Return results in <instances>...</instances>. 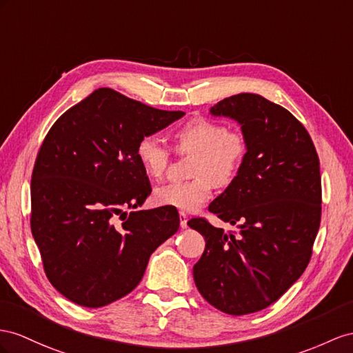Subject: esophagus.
<instances>
[{
	"mask_svg": "<svg viewBox=\"0 0 353 353\" xmlns=\"http://www.w3.org/2000/svg\"><path fill=\"white\" fill-rule=\"evenodd\" d=\"M179 218H180V227L188 228V214L185 212H180Z\"/></svg>",
	"mask_w": 353,
	"mask_h": 353,
	"instance_id": "34e87169",
	"label": "esophagus"
}]
</instances>
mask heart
<instances>
[{"mask_svg": "<svg viewBox=\"0 0 353 353\" xmlns=\"http://www.w3.org/2000/svg\"><path fill=\"white\" fill-rule=\"evenodd\" d=\"M174 152L179 157H192L188 164L186 182H176L155 189V203L194 212L209 200L212 186L227 188L237 179L248 157V143L237 131L196 117L174 132ZM144 174L161 179L167 173L171 152L155 135H144L135 146Z\"/></svg>", "mask_w": 353, "mask_h": 353, "instance_id": "b5f03b06", "label": "heart"}]
</instances>
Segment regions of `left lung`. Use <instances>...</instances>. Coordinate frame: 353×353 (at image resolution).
I'll return each mask as SVG.
<instances>
[{"instance_id":"1","label":"left lung","mask_w":353,"mask_h":353,"mask_svg":"<svg viewBox=\"0 0 353 353\" xmlns=\"http://www.w3.org/2000/svg\"><path fill=\"white\" fill-rule=\"evenodd\" d=\"M210 112L241 125L248 157L237 179L209 205L240 231L223 232L205 218L188 221L205 240L194 280L218 310L255 313L276 303L312 258L322 212L319 157L304 125L264 97L232 95Z\"/></svg>"}]
</instances>
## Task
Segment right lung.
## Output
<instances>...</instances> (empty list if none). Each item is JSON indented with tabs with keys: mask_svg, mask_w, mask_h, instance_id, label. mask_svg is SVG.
Listing matches in <instances>:
<instances>
[{
	"mask_svg": "<svg viewBox=\"0 0 353 353\" xmlns=\"http://www.w3.org/2000/svg\"><path fill=\"white\" fill-rule=\"evenodd\" d=\"M183 114L99 88L46 134L31 177V231L49 282L70 301L97 309L128 295L179 230L174 207L123 210L152 192L139 140Z\"/></svg>",
	"mask_w": 353,
	"mask_h": 353,
	"instance_id": "obj_1",
	"label": "right lung"
}]
</instances>
